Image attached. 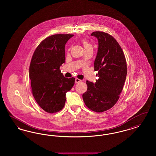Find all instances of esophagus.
I'll use <instances>...</instances> for the list:
<instances>
[{
	"label": "esophagus",
	"instance_id": "obj_1",
	"mask_svg": "<svg viewBox=\"0 0 156 156\" xmlns=\"http://www.w3.org/2000/svg\"><path fill=\"white\" fill-rule=\"evenodd\" d=\"M81 81V80H80V79H78V78H75V83H78V82H80Z\"/></svg>",
	"mask_w": 156,
	"mask_h": 156
}]
</instances>
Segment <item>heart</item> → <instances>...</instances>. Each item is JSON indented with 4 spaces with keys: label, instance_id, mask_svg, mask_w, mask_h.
I'll return each mask as SVG.
<instances>
[{
    "label": "heart",
    "instance_id": "obj_1",
    "mask_svg": "<svg viewBox=\"0 0 156 156\" xmlns=\"http://www.w3.org/2000/svg\"><path fill=\"white\" fill-rule=\"evenodd\" d=\"M82 44L83 45L84 48H88V47H92L90 43H89L88 40H85V39L82 40Z\"/></svg>",
    "mask_w": 156,
    "mask_h": 156
}]
</instances>
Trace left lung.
<instances>
[{
  "label": "left lung",
  "instance_id": "left-lung-1",
  "mask_svg": "<svg viewBox=\"0 0 156 156\" xmlns=\"http://www.w3.org/2000/svg\"><path fill=\"white\" fill-rule=\"evenodd\" d=\"M91 36L98 40L94 70L99 77L96 82L87 81V92L83 100L89 109L102 112L118 102L126 80L127 64L123 51L117 41L108 33L94 31Z\"/></svg>",
  "mask_w": 156,
  "mask_h": 156
}]
</instances>
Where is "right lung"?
Here are the masks:
<instances>
[{"label": "right lung", "mask_w": 156, "mask_h": 156, "mask_svg": "<svg viewBox=\"0 0 156 156\" xmlns=\"http://www.w3.org/2000/svg\"><path fill=\"white\" fill-rule=\"evenodd\" d=\"M73 34H54L38 45L30 62L29 77L33 95L38 105L50 113L64 108L66 93L73 87L74 77L67 78L59 69L65 62V45Z\"/></svg>", "instance_id": "1"}]
</instances>
